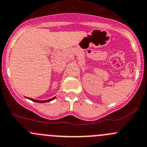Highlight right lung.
<instances>
[{"instance_id":"add662e5","label":"right lung","mask_w":147,"mask_h":147,"mask_svg":"<svg viewBox=\"0 0 147 147\" xmlns=\"http://www.w3.org/2000/svg\"><path fill=\"white\" fill-rule=\"evenodd\" d=\"M28 98V99L31 100L32 101H34V102H49V101H51L52 100H54V98H55V97H54L53 98H51V99H49V100H34V99H32V98Z\"/></svg>"}]
</instances>
